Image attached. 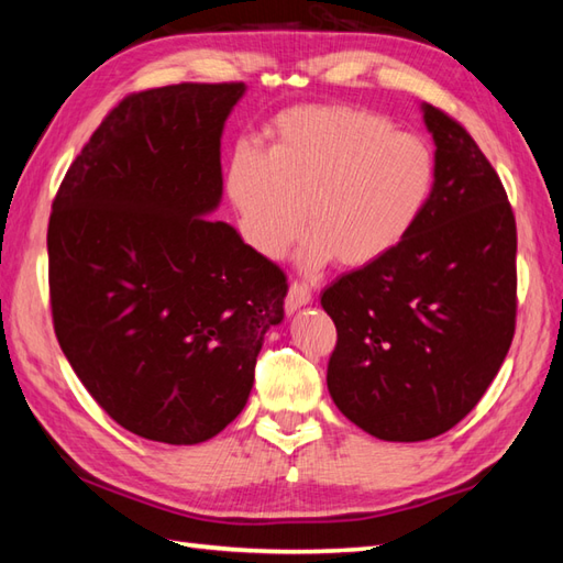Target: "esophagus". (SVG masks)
I'll use <instances>...</instances> for the list:
<instances>
[{
    "label": "esophagus",
    "instance_id": "1",
    "mask_svg": "<svg viewBox=\"0 0 563 563\" xmlns=\"http://www.w3.org/2000/svg\"><path fill=\"white\" fill-rule=\"evenodd\" d=\"M312 302V288H309L307 283H290V290H288V297H285V309L292 314L295 309H300L305 305Z\"/></svg>",
    "mask_w": 563,
    "mask_h": 563
}]
</instances>
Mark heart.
<instances>
[{
    "label": "heart",
    "mask_w": 563,
    "mask_h": 563,
    "mask_svg": "<svg viewBox=\"0 0 563 563\" xmlns=\"http://www.w3.org/2000/svg\"><path fill=\"white\" fill-rule=\"evenodd\" d=\"M268 137V152L239 142L224 166L242 234L266 258H280L307 222L309 266H373L416 232L435 196L430 142L361 106H295Z\"/></svg>",
    "instance_id": "heart-1"
}]
</instances>
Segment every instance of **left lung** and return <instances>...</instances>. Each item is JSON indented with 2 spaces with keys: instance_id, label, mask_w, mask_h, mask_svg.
<instances>
[{
  "instance_id": "8db88e82",
  "label": "left lung",
  "mask_w": 563,
  "mask_h": 563,
  "mask_svg": "<svg viewBox=\"0 0 563 563\" xmlns=\"http://www.w3.org/2000/svg\"><path fill=\"white\" fill-rule=\"evenodd\" d=\"M438 184L416 232L321 295L336 324L327 385L365 433L418 442L470 413L516 333L518 230L496 169L460 121L423 106Z\"/></svg>"
}]
</instances>
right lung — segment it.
Listing matches in <instances>:
<instances>
[{
    "label": "right lung",
    "instance_id": "add662e5",
    "mask_svg": "<svg viewBox=\"0 0 563 563\" xmlns=\"http://www.w3.org/2000/svg\"><path fill=\"white\" fill-rule=\"evenodd\" d=\"M244 81L169 84L109 111L57 188L47 283L59 349L101 409L169 445L244 409L288 278L208 214Z\"/></svg>",
    "mask_w": 563,
    "mask_h": 563
}]
</instances>
